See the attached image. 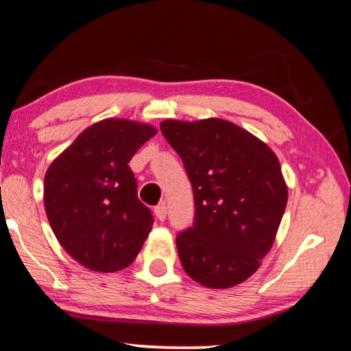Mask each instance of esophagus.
I'll return each mask as SVG.
<instances>
[{
    "instance_id": "1",
    "label": "esophagus",
    "mask_w": 351,
    "mask_h": 351,
    "mask_svg": "<svg viewBox=\"0 0 351 351\" xmlns=\"http://www.w3.org/2000/svg\"><path fill=\"white\" fill-rule=\"evenodd\" d=\"M154 215L158 217L160 221L165 220V217H167V206H165V203H160V204L156 206V208H154Z\"/></svg>"
}]
</instances>
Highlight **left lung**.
<instances>
[{
  "label": "left lung",
  "instance_id": "left-lung-1",
  "mask_svg": "<svg viewBox=\"0 0 351 351\" xmlns=\"http://www.w3.org/2000/svg\"><path fill=\"white\" fill-rule=\"evenodd\" d=\"M184 162L195 223L176 239L182 269L209 289L248 280L274 247L287 204L280 160L265 142L232 121H160Z\"/></svg>",
  "mask_w": 351,
  "mask_h": 351
}]
</instances>
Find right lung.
<instances>
[{"label": "right lung", "instance_id": "add662e5", "mask_svg": "<svg viewBox=\"0 0 351 351\" xmlns=\"http://www.w3.org/2000/svg\"><path fill=\"white\" fill-rule=\"evenodd\" d=\"M156 132L136 120H99L49 164L43 186L48 221L65 252L86 269H125L152 231V213L138 202L128 164Z\"/></svg>", "mask_w": 351, "mask_h": 351}]
</instances>
